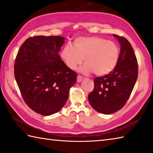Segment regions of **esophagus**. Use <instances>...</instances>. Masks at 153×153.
<instances>
[{"label": "esophagus", "instance_id": "esophagus-1", "mask_svg": "<svg viewBox=\"0 0 153 153\" xmlns=\"http://www.w3.org/2000/svg\"><path fill=\"white\" fill-rule=\"evenodd\" d=\"M82 80V76H77V80H76V81H77V82H80Z\"/></svg>", "mask_w": 153, "mask_h": 153}]
</instances>
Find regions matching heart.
<instances>
[{
    "instance_id": "1",
    "label": "heart",
    "mask_w": 153,
    "mask_h": 153,
    "mask_svg": "<svg viewBox=\"0 0 153 153\" xmlns=\"http://www.w3.org/2000/svg\"><path fill=\"white\" fill-rule=\"evenodd\" d=\"M74 47L66 45L61 52V57L66 65L76 69L82 64L83 74L94 72L98 76L106 75L114 70L119 60L120 49L116 43L100 37H79L74 42Z\"/></svg>"
}]
</instances>
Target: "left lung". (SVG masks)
<instances>
[{"label":"left lung","mask_w":153,"mask_h":153,"mask_svg":"<svg viewBox=\"0 0 153 153\" xmlns=\"http://www.w3.org/2000/svg\"><path fill=\"white\" fill-rule=\"evenodd\" d=\"M120 45L117 67L105 76L94 79V90L88 99L95 111L110 114L122 108L132 91L138 77V64L131 43L123 36L113 34Z\"/></svg>","instance_id":"left-lung-1"}]
</instances>
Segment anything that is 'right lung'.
Here are the masks:
<instances>
[{
    "label": "right lung",
    "mask_w": 153,
    "mask_h": 153,
    "mask_svg": "<svg viewBox=\"0 0 153 153\" xmlns=\"http://www.w3.org/2000/svg\"><path fill=\"white\" fill-rule=\"evenodd\" d=\"M65 39L36 36L23 42L14 62V77L25 102L36 113L49 116L59 112L76 82L77 74L59 53Z\"/></svg>",
    "instance_id": "add662e5"
}]
</instances>
